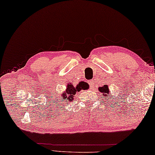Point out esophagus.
I'll list each match as a JSON object with an SVG mask.
<instances>
[{
  "label": "esophagus",
  "instance_id": "obj_1",
  "mask_svg": "<svg viewBox=\"0 0 155 155\" xmlns=\"http://www.w3.org/2000/svg\"><path fill=\"white\" fill-rule=\"evenodd\" d=\"M88 84H89L91 88H93V86H94V82H93V80H89L88 82Z\"/></svg>",
  "mask_w": 155,
  "mask_h": 155
}]
</instances>
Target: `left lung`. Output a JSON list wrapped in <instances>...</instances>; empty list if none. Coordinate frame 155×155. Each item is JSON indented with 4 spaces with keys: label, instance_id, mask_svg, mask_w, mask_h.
I'll return each mask as SVG.
<instances>
[{
    "label": "left lung",
    "instance_id": "obj_1",
    "mask_svg": "<svg viewBox=\"0 0 155 155\" xmlns=\"http://www.w3.org/2000/svg\"><path fill=\"white\" fill-rule=\"evenodd\" d=\"M99 91H100V92L101 93V95H102L103 97H106V96H107V95H109V89H108V87L107 85H105L104 86V87H100L98 88Z\"/></svg>",
    "mask_w": 155,
    "mask_h": 155
}]
</instances>
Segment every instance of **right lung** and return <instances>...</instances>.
Instances as JSON below:
<instances>
[{
  "label": "right lung",
  "mask_w": 155,
  "mask_h": 155,
  "mask_svg": "<svg viewBox=\"0 0 155 155\" xmlns=\"http://www.w3.org/2000/svg\"><path fill=\"white\" fill-rule=\"evenodd\" d=\"M88 84L84 82H80L77 86H75V87H74L73 84H68L67 89H66V91L64 93V94H62V97L64 100L65 99H67L68 100L71 101L73 100L72 99L74 97L76 92H78V91H80L82 89H88Z\"/></svg>",
  "instance_id": "obj_1"
}]
</instances>
